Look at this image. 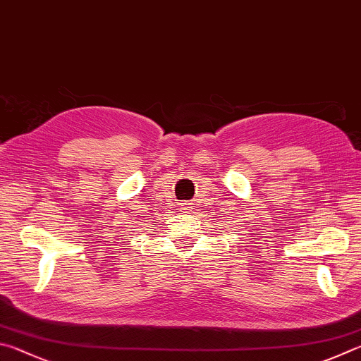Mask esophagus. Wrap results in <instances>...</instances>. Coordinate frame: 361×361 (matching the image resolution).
Segmentation results:
<instances>
[{
	"label": "esophagus",
	"instance_id": "34e87169",
	"mask_svg": "<svg viewBox=\"0 0 361 361\" xmlns=\"http://www.w3.org/2000/svg\"><path fill=\"white\" fill-rule=\"evenodd\" d=\"M188 209V206H184V211H187Z\"/></svg>",
	"mask_w": 361,
	"mask_h": 361
}]
</instances>
